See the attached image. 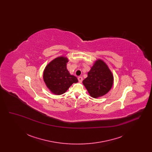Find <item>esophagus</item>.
Here are the masks:
<instances>
[{
	"label": "esophagus",
	"instance_id": "esophagus-1",
	"mask_svg": "<svg viewBox=\"0 0 152 152\" xmlns=\"http://www.w3.org/2000/svg\"><path fill=\"white\" fill-rule=\"evenodd\" d=\"M78 80H79V81L80 83H81L82 81H83V77H82L81 76H79V77H78Z\"/></svg>",
	"mask_w": 152,
	"mask_h": 152
}]
</instances>
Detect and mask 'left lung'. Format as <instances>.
Masks as SVG:
<instances>
[{
  "mask_svg": "<svg viewBox=\"0 0 152 152\" xmlns=\"http://www.w3.org/2000/svg\"><path fill=\"white\" fill-rule=\"evenodd\" d=\"M83 83L90 96L97 98L110 91L113 84V76L108 65L99 59L95 61Z\"/></svg>",
  "mask_w": 152,
  "mask_h": 152,
  "instance_id": "8db88e82",
  "label": "left lung"
}]
</instances>
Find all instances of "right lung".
Wrapping results in <instances>:
<instances>
[{
    "label": "right lung",
    "mask_w": 152,
    "mask_h": 152,
    "mask_svg": "<svg viewBox=\"0 0 152 152\" xmlns=\"http://www.w3.org/2000/svg\"><path fill=\"white\" fill-rule=\"evenodd\" d=\"M68 58L60 56L47 65L43 72V79L46 86L52 93L60 95L63 94L73 83L78 82L77 77L70 75L66 69Z\"/></svg>",
    "instance_id": "add662e5"
}]
</instances>
